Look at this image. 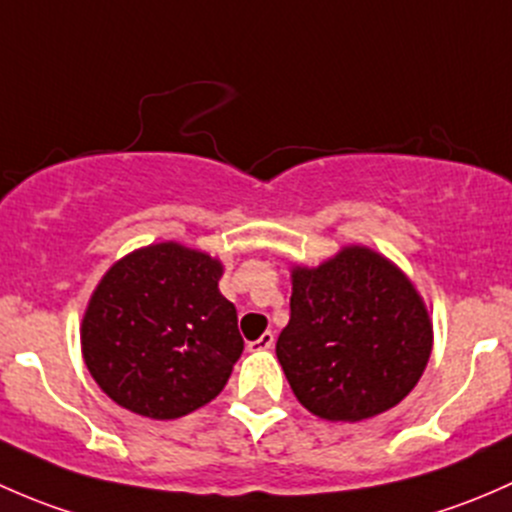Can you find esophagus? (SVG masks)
<instances>
[{"mask_svg":"<svg viewBox=\"0 0 512 512\" xmlns=\"http://www.w3.org/2000/svg\"><path fill=\"white\" fill-rule=\"evenodd\" d=\"M273 340H276V337H273L271 330H268V333H263L261 337H258V340L249 342V350H251V352H263V350H271V347H273Z\"/></svg>","mask_w":512,"mask_h":512,"instance_id":"1","label":"esophagus"}]
</instances>
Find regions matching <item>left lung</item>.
<instances>
[{
	"instance_id": "8db88e82",
	"label": "left lung",
	"mask_w": 512,
	"mask_h": 512,
	"mask_svg": "<svg viewBox=\"0 0 512 512\" xmlns=\"http://www.w3.org/2000/svg\"><path fill=\"white\" fill-rule=\"evenodd\" d=\"M291 320L276 355L308 412L362 421L397 407L429 362L434 330L414 283L367 246L293 266Z\"/></svg>"
}]
</instances>
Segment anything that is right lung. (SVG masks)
<instances>
[{
	"mask_svg": "<svg viewBox=\"0 0 512 512\" xmlns=\"http://www.w3.org/2000/svg\"><path fill=\"white\" fill-rule=\"evenodd\" d=\"M224 266L165 241L108 268L88 300L81 347L88 372L120 407L179 419L224 389L244 340L219 293Z\"/></svg>",
	"mask_w": 512,
	"mask_h": 512,
	"instance_id": "right-lung-1",
	"label": "right lung"
}]
</instances>
